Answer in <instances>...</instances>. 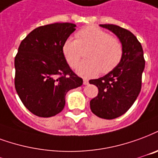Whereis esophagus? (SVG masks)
<instances>
[{
  "label": "esophagus",
  "mask_w": 158,
  "mask_h": 158,
  "mask_svg": "<svg viewBox=\"0 0 158 158\" xmlns=\"http://www.w3.org/2000/svg\"><path fill=\"white\" fill-rule=\"evenodd\" d=\"M83 83H84V85H88L89 80H88V79H84V80H83Z\"/></svg>",
  "instance_id": "1"
}]
</instances>
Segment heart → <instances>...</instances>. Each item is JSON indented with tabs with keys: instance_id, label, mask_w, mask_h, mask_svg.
<instances>
[{
	"instance_id": "heart-1",
	"label": "heart",
	"mask_w": 158,
	"mask_h": 158,
	"mask_svg": "<svg viewBox=\"0 0 158 158\" xmlns=\"http://www.w3.org/2000/svg\"><path fill=\"white\" fill-rule=\"evenodd\" d=\"M77 39L68 38L63 46V52L70 67L74 68L83 57V50L90 48L88 60L77 68L83 77H93L101 72L107 73L121 61L123 45L118 38L95 27H87L77 32Z\"/></svg>"
}]
</instances>
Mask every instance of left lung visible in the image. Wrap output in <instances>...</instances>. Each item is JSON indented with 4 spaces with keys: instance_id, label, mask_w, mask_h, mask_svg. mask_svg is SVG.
<instances>
[{
    "instance_id": "1",
    "label": "left lung",
    "mask_w": 158,
    "mask_h": 158,
    "mask_svg": "<svg viewBox=\"0 0 158 158\" xmlns=\"http://www.w3.org/2000/svg\"><path fill=\"white\" fill-rule=\"evenodd\" d=\"M100 26L115 33L123 45L120 64L105 76L89 80L99 89L90 100L91 111L98 117L111 120L124 115L140 94L145 59L141 43L132 32L113 24Z\"/></svg>"
}]
</instances>
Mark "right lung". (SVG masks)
<instances>
[{"instance_id": "obj_1", "label": "right lung", "mask_w": 158, "mask_h": 158, "mask_svg": "<svg viewBox=\"0 0 158 158\" xmlns=\"http://www.w3.org/2000/svg\"><path fill=\"white\" fill-rule=\"evenodd\" d=\"M73 23H52L31 31L15 57V88L23 105L39 117L63 110L68 91L83 85L68 64L63 46L75 31Z\"/></svg>"}]
</instances>
